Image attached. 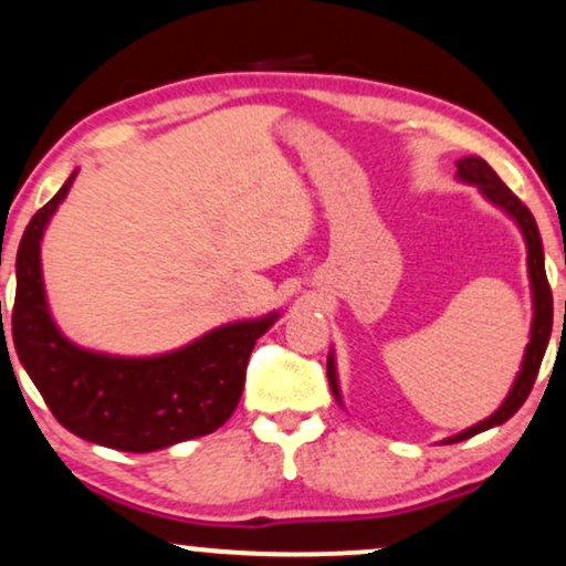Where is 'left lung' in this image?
I'll return each mask as SVG.
<instances>
[{
    "mask_svg": "<svg viewBox=\"0 0 566 566\" xmlns=\"http://www.w3.org/2000/svg\"><path fill=\"white\" fill-rule=\"evenodd\" d=\"M455 179L472 184L478 187V192L485 197L490 206H495L499 210H503L520 229L524 248H527V276H530V295H533V322H530V343L524 348L520 371H516L512 390L506 392L503 403L490 413L488 419L478 421V424L467 427L464 432L453 434V438H446L442 442H461L467 438H474V434L493 430V427L503 424L520 411L524 400H527L530 390H533L537 369H541V360L546 356L548 348V339H551V326H554V297H551V287H548V279H546V258H543V242H541V231H537V223L533 213L522 206V200L516 197L512 189L506 187L499 179V174L488 166L485 160L478 158V155H467V158L455 160ZM326 377H329V387L332 395L337 398V403L343 406V392H339V377H337V358L335 350H329L326 356ZM345 408V406H343Z\"/></svg>",
    "mask_w": 566,
    "mask_h": 566,
    "instance_id": "8db88e82",
    "label": "left lung"
}]
</instances>
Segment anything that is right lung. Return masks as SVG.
Returning a JSON list of instances; mask_svg holds the SVG:
<instances>
[{
    "instance_id": "right-lung-1",
    "label": "right lung",
    "mask_w": 566,
    "mask_h": 566,
    "mask_svg": "<svg viewBox=\"0 0 566 566\" xmlns=\"http://www.w3.org/2000/svg\"><path fill=\"white\" fill-rule=\"evenodd\" d=\"M78 168L31 218L15 258L12 339L54 419L78 438L128 453H149L202 438L234 413L244 369L279 311L229 322L155 356H115L63 335L46 301L42 240ZM7 345V343H4Z\"/></svg>"
}]
</instances>
